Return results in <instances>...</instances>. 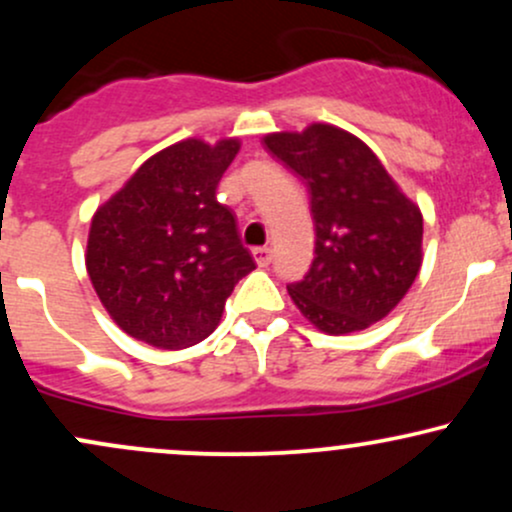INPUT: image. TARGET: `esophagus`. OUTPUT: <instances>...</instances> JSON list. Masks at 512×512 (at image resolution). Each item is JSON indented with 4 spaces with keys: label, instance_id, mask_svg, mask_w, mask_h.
I'll list each match as a JSON object with an SVG mask.
<instances>
[{
    "label": "esophagus",
    "instance_id": "obj_1",
    "mask_svg": "<svg viewBox=\"0 0 512 512\" xmlns=\"http://www.w3.org/2000/svg\"><path fill=\"white\" fill-rule=\"evenodd\" d=\"M252 257H255V262L260 264V267H267V264L272 262V248H255L252 250Z\"/></svg>",
    "mask_w": 512,
    "mask_h": 512
}]
</instances>
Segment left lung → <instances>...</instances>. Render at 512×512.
Listing matches in <instances>:
<instances>
[{
    "label": "left lung",
    "mask_w": 512,
    "mask_h": 512,
    "mask_svg": "<svg viewBox=\"0 0 512 512\" xmlns=\"http://www.w3.org/2000/svg\"><path fill=\"white\" fill-rule=\"evenodd\" d=\"M264 149L305 182L315 221L313 264L286 286L293 303L327 334L383 320L421 269L419 207L378 156L339 127L267 134Z\"/></svg>",
    "instance_id": "8db88e82"
}]
</instances>
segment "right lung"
<instances>
[{"instance_id": "add662e5", "label": "right lung", "mask_w": 512, "mask_h": 512, "mask_svg": "<svg viewBox=\"0 0 512 512\" xmlns=\"http://www.w3.org/2000/svg\"><path fill=\"white\" fill-rule=\"evenodd\" d=\"M238 149V139L168 146L93 214L88 276L129 337L158 349L202 342L238 281L255 269L236 216L216 199Z\"/></svg>"}]
</instances>
